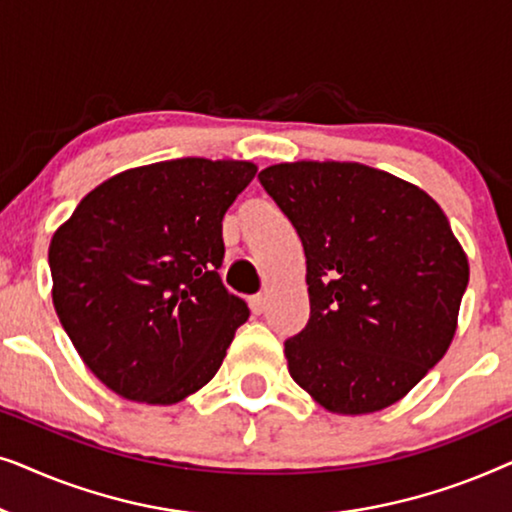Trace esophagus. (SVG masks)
I'll list each match as a JSON object with an SVG mask.
<instances>
[{
  "label": "esophagus",
  "instance_id": "obj_1",
  "mask_svg": "<svg viewBox=\"0 0 512 512\" xmlns=\"http://www.w3.org/2000/svg\"><path fill=\"white\" fill-rule=\"evenodd\" d=\"M249 305H251V312H254V314H263L265 307H268V298H265L263 293H258V296L249 300Z\"/></svg>",
  "mask_w": 512,
  "mask_h": 512
}]
</instances>
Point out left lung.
<instances>
[{"label": "left lung", "instance_id": "8db88e82", "mask_svg": "<svg viewBox=\"0 0 512 512\" xmlns=\"http://www.w3.org/2000/svg\"><path fill=\"white\" fill-rule=\"evenodd\" d=\"M258 179L307 258L310 321L284 342L291 377L338 415L401 401L445 356L468 286L443 209L361 163L298 160Z\"/></svg>", "mask_w": 512, "mask_h": 512}]
</instances>
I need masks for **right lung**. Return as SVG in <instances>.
Masks as SVG:
<instances>
[{
  "instance_id": "add662e5",
  "label": "right lung",
  "mask_w": 512,
  "mask_h": 512,
  "mask_svg": "<svg viewBox=\"0 0 512 512\" xmlns=\"http://www.w3.org/2000/svg\"><path fill=\"white\" fill-rule=\"evenodd\" d=\"M247 160L177 158L93 188L48 247L53 305L83 363L118 396L172 405L205 387L249 319L219 277L221 221Z\"/></svg>"
}]
</instances>
